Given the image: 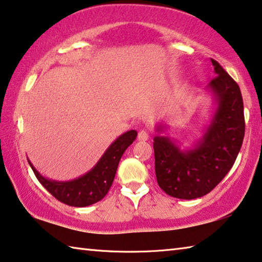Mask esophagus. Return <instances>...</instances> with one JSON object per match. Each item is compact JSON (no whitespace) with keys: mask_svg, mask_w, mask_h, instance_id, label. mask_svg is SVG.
I'll return each instance as SVG.
<instances>
[{"mask_svg":"<svg viewBox=\"0 0 262 262\" xmlns=\"http://www.w3.org/2000/svg\"><path fill=\"white\" fill-rule=\"evenodd\" d=\"M139 141H147L149 139V135L146 130H140L138 135Z\"/></svg>","mask_w":262,"mask_h":262,"instance_id":"34e87169","label":"esophagus"}]
</instances>
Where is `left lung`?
I'll use <instances>...</instances> for the list:
<instances>
[{
	"label": "left lung",
	"mask_w": 262,
	"mask_h": 262,
	"mask_svg": "<svg viewBox=\"0 0 262 262\" xmlns=\"http://www.w3.org/2000/svg\"><path fill=\"white\" fill-rule=\"evenodd\" d=\"M215 77L205 87L214 111L201 138L189 148L163 135L167 124L156 126L154 138L155 172L160 188L180 199L209 193L233 167L245 135L244 102L240 89L219 63L211 59Z\"/></svg>",
	"instance_id": "8db88e82"
}]
</instances>
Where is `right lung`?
<instances>
[{
    "instance_id": "add662e5",
    "label": "right lung",
    "mask_w": 262,
    "mask_h": 262,
    "mask_svg": "<svg viewBox=\"0 0 262 262\" xmlns=\"http://www.w3.org/2000/svg\"><path fill=\"white\" fill-rule=\"evenodd\" d=\"M136 136L138 132L134 129L123 133L111 143L90 171L71 181L50 180L37 171L29 159L28 162L39 183L58 201L70 206H89L101 201L108 192L119 162L126 149L134 142Z\"/></svg>"
}]
</instances>
